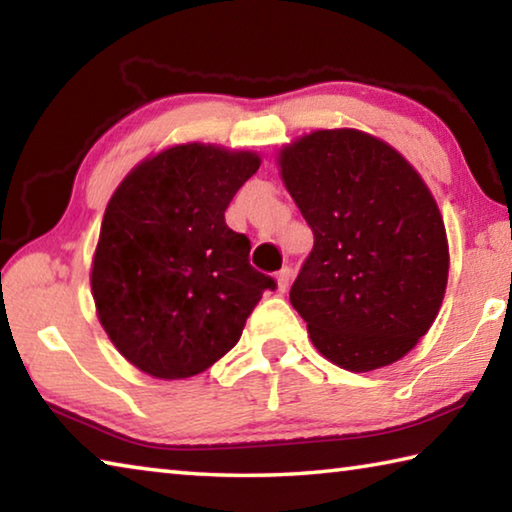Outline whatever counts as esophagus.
<instances>
[{"instance_id":"obj_1","label":"esophagus","mask_w":512,"mask_h":512,"mask_svg":"<svg viewBox=\"0 0 512 512\" xmlns=\"http://www.w3.org/2000/svg\"><path fill=\"white\" fill-rule=\"evenodd\" d=\"M277 291L280 293H284L289 289V284H291V277H293V271L289 266H284V268H280V271H277Z\"/></svg>"}]
</instances>
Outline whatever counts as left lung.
Wrapping results in <instances>:
<instances>
[{"instance_id": "left-lung-1", "label": "left lung", "mask_w": 512, "mask_h": 512, "mask_svg": "<svg viewBox=\"0 0 512 512\" xmlns=\"http://www.w3.org/2000/svg\"><path fill=\"white\" fill-rule=\"evenodd\" d=\"M282 180L314 232L291 287L318 352L368 372L415 348L443 305L445 223L420 173L354 128L284 146Z\"/></svg>"}]
</instances>
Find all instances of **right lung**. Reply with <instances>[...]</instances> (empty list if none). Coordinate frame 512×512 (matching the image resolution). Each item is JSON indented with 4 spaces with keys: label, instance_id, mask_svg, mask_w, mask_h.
Listing matches in <instances>:
<instances>
[{
    "label": "right lung",
    "instance_id": "add662e5",
    "mask_svg": "<svg viewBox=\"0 0 512 512\" xmlns=\"http://www.w3.org/2000/svg\"><path fill=\"white\" fill-rule=\"evenodd\" d=\"M257 169L250 151L180 144L137 164L112 194L92 296L110 341L146 375L185 379L210 368L275 289L250 266V239L225 223Z\"/></svg>",
    "mask_w": 512,
    "mask_h": 512
}]
</instances>
